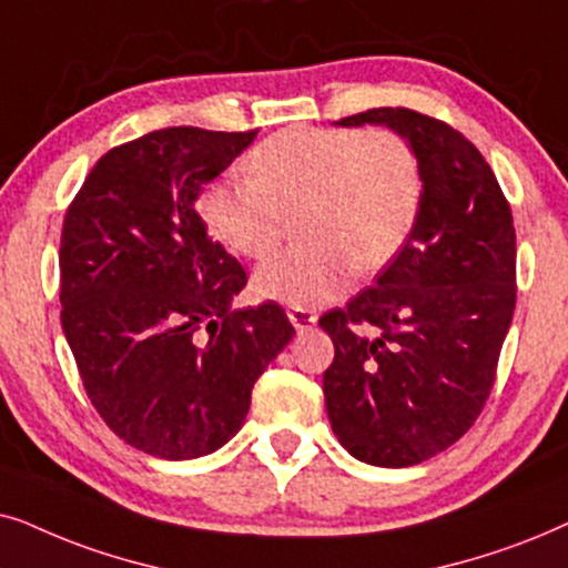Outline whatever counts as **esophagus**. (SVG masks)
<instances>
[{"mask_svg": "<svg viewBox=\"0 0 568 568\" xmlns=\"http://www.w3.org/2000/svg\"><path fill=\"white\" fill-rule=\"evenodd\" d=\"M288 320H291L293 327H296V332H306L316 324V314L308 312V308H291Z\"/></svg>", "mask_w": 568, "mask_h": 568, "instance_id": "esophagus-1", "label": "esophagus"}]
</instances>
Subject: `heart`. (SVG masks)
<instances>
[{
	"label": "heart",
	"mask_w": 568,
	"mask_h": 568,
	"mask_svg": "<svg viewBox=\"0 0 568 568\" xmlns=\"http://www.w3.org/2000/svg\"><path fill=\"white\" fill-rule=\"evenodd\" d=\"M248 179L225 176L205 189L207 231L248 260L277 246L298 215L304 244L254 272L264 301L314 308L343 296L353 267L368 275L399 256L423 205V171L410 142L395 132L288 130L246 158Z\"/></svg>",
	"instance_id": "1"
}]
</instances>
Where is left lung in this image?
Wrapping results in <instances>:
<instances>
[{
    "label": "left lung",
    "instance_id": "8db88e82",
    "mask_svg": "<svg viewBox=\"0 0 568 568\" xmlns=\"http://www.w3.org/2000/svg\"><path fill=\"white\" fill-rule=\"evenodd\" d=\"M337 126H387L410 142L423 205L410 241L320 327L335 343L324 403L361 463L410 467L478 418L517 304L509 202L470 140L410 109H372Z\"/></svg>",
    "mask_w": 568,
    "mask_h": 568
}]
</instances>
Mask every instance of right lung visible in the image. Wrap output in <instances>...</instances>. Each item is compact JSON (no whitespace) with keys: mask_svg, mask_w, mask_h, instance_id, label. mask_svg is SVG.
<instances>
[{"mask_svg":"<svg viewBox=\"0 0 568 568\" xmlns=\"http://www.w3.org/2000/svg\"><path fill=\"white\" fill-rule=\"evenodd\" d=\"M254 138L150 132L109 150L67 210L64 337L105 426L145 455L194 459L231 442L254 382L296 335L277 304L233 312L246 272L196 215L202 186Z\"/></svg>","mask_w":568,"mask_h":568,"instance_id":"obj_1","label":"right lung"}]
</instances>
